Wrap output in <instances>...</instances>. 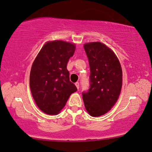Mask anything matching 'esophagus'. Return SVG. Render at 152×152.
<instances>
[{"label":"esophagus","mask_w":152,"mask_h":152,"mask_svg":"<svg viewBox=\"0 0 152 152\" xmlns=\"http://www.w3.org/2000/svg\"><path fill=\"white\" fill-rule=\"evenodd\" d=\"M75 85H76V88L78 89V88H79V83H78V82H77V83H75Z\"/></svg>","instance_id":"esophagus-1"}]
</instances>
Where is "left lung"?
Segmentation results:
<instances>
[{"instance_id":"obj_1","label":"left lung","mask_w":152,"mask_h":152,"mask_svg":"<svg viewBox=\"0 0 152 152\" xmlns=\"http://www.w3.org/2000/svg\"><path fill=\"white\" fill-rule=\"evenodd\" d=\"M90 66L91 87L83 93L86 110L93 117L107 113L117 102L122 86V70L113 50L100 42L84 45Z\"/></svg>"}]
</instances>
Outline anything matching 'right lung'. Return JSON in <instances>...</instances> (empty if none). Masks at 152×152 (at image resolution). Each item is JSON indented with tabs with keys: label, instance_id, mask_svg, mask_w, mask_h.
Segmentation results:
<instances>
[{
	"label": "right lung",
	"instance_id": "obj_1",
	"mask_svg": "<svg viewBox=\"0 0 152 152\" xmlns=\"http://www.w3.org/2000/svg\"><path fill=\"white\" fill-rule=\"evenodd\" d=\"M76 49L74 43L55 40L42 46L34 61L30 87L34 100L42 112L57 115L77 88L69 81V59Z\"/></svg>",
	"mask_w": 152,
	"mask_h": 152
}]
</instances>
